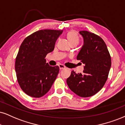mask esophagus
Wrapping results in <instances>:
<instances>
[{
    "label": "esophagus",
    "instance_id": "obj_1",
    "mask_svg": "<svg viewBox=\"0 0 125 125\" xmlns=\"http://www.w3.org/2000/svg\"><path fill=\"white\" fill-rule=\"evenodd\" d=\"M58 66H59V68L60 70H62V69H65L66 67L65 65H64L63 64H59L58 65Z\"/></svg>",
    "mask_w": 125,
    "mask_h": 125
}]
</instances>
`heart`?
Instances as JSON below:
<instances>
[{
    "label": "heart",
    "instance_id": "1",
    "mask_svg": "<svg viewBox=\"0 0 125 125\" xmlns=\"http://www.w3.org/2000/svg\"><path fill=\"white\" fill-rule=\"evenodd\" d=\"M67 36L68 39L71 44L73 43H79V37L75 31L71 30L69 31L67 33Z\"/></svg>",
    "mask_w": 125,
    "mask_h": 125
}]
</instances>
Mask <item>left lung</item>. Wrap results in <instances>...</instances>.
I'll return each instance as SVG.
<instances>
[{
  "label": "left lung",
  "mask_w": 125,
  "mask_h": 125,
  "mask_svg": "<svg viewBox=\"0 0 125 125\" xmlns=\"http://www.w3.org/2000/svg\"><path fill=\"white\" fill-rule=\"evenodd\" d=\"M79 33L83 38L84 44L76 58L85 65L82 73L72 71L67 83L76 94L89 97L98 93L105 84L111 66V58L101 37L87 31H82Z\"/></svg>",
  "instance_id": "left-lung-1"
}]
</instances>
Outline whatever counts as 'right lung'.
Wrapping results in <instances>:
<instances>
[{"instance_id": "1", "label": "right lung", "mask_w": 125, "mask_h": 125, "mask_svg": "<svg viewBox=\"0 0 125 125\" xmlns=\"http://www.w3.org/2000/svg\"><path fill=\"white\" fill-rule=\"evenodd\" d=\"M62 30H40L29 35L20 46L15 58L18 84L29 96L39 98L49 92L59 72V67L46 63Z\"/></svg>"}]
</instances>
